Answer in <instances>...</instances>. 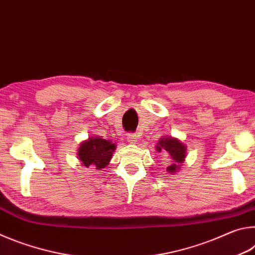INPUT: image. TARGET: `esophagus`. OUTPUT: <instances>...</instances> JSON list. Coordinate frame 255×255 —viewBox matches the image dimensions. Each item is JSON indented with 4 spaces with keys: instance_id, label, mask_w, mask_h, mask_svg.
I'll return each mask as SVG.
<instances>
[{
    "instance_id": "1",
    "label": "esophagus",
    "mask_w": 255,
    "mask_h": 255,
    "mask_svg": "<svg viewBox=\"0 0 255 255\" xmlns=\"http://www.w3.org/2000/svg\"><path fill=\"white\" fill-rule=\"evenodd\" d=\"M128 141L130 144H136V136L135 135H128Z\"/></svg>"
}]
</instances>
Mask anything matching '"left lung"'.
Here are the masks:
<instances>
[{"label": "left lung", "mask_w": 255, "mask_h": 255, "mask_svg": "<svg viewBox=\"0 0 255 255\" xmlns=\"http://www.w3.org/2000/svg\"><path fill=\"white\" fill-rule=\"evenodd\" d=\"M162 149L166 150L172 158V164L166 167L167 172L175 173L181 167V164L185 158V146L181 143L178 138L173 137H162L156 145V150L161 152Z\"/></svg>", "instance_id": "1"}]
</instances>
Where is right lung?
<instances>
[{"label": "right lung", "mask_w": 255, "mask_h": 255, "mask_svg": "<svg viewBox=\"0 0 255 255\" xmlns=\"http://www.w3.org/2000/svg\"><path fill=\"white\" fill-rule=\"evenodd\" d=\"M115 149L116 144H112V141L100 136L90 137L81 143L77 158L85 167L93 166L96 170H101L109 164Z\"/></svg>", "instance_id": "add662e5"}]
</instances>
